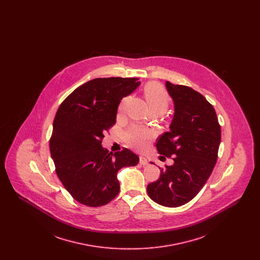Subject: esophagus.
<instances>
[{
  "label": "esophagus",
  "instance_id": "1",
  "mask_svg": "<svg viewBox=\"0 0 260 260\" xmlns=\"http://www.w3.org/2000/svg\"><path fill=\"white\" fill-rule=\"evenodd\" d=\"M139 162H140V165H142V166H146V165H148V160L145 158V157H140L139 158Z\"/></svg>",
  "mask_w": 260,
  "mask_h": 260
}]
</instances>
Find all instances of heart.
<instances>
[{
    "mask_svg": "<svg viewBox=\"0 0 260 260\" xmlns=\"http://www.w3.org/2000/svg\"><path fill=\"white\" fill-rule=\"evenodd\" d=\"M144 95L151 111L164 113L167 110L170 99L167 91L160 85L155 83H151L147 85L144 88ZM127 101H128V98H124L121 101L119 105V110H118L120 115L124 113V107ZM153 136L154 134L152 131L145 128L141 125L134 124L125 131L124 139L133 147L136 149H143L146 147L149 140L153 137Z\"/></svg>",
    "mask_w": 260,
    "mask_h": 260,
    "instance_id": "heart-1",
    "label": "heart"
}]
</instances>
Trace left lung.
Listing matches in <instances>:
<instances>
[{
    "label": "left lung",
    "instance_id": "8db88e82",
    "mask_svg": "<svg viewBox=\"0 0 260 260\" xmlns=\"http://www.w3.org/2000/svg\"><path fill=\"white\" fill-rule=\"evenodd\" d=\"M174 114L170 132L156 144L159 154L173 156V165L161 169L157 181L147 186L149 197L169 208L194 198L209 179L217 160L221 129L210 102L191 87L166 83ZM153 164V162H152Z\"/></svg>",
    "mask_w": 260,
    "mask_h": 260
}]
</instances>
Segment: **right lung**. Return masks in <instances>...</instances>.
Segmentation results:
<instances>
[{
	"instance_id": "right-lung-1",
	"label": "right lung",
	"mask_w": 260,
	"mask_h": 260,
	"mask_svg": "<svg viewBox=\"0 0 260 260\" xmlns=\"http://www.w3.org/2000/svg\"><path fill=\"white\" fill-rule=\"evenodd\" d=\"M139 85L136 78L93 79L77 87L56 112L50 155L65 189L85 206L111 202L120 191L118 172L139 161L128 149L113 154L101 145L116 123L121 100Z\"/></svg>"
}]
</instances>
